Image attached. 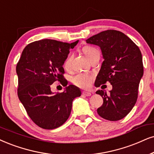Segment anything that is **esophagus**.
Here are the masks:
<instances>
[{"instance_id": "esophagus-1", "label": "esophagus", "mask_w": 154, "mask_h": 154, "mask_svg": "<svg viewBox=\"0 0 154 154\" xmlns=\"http://www.w3.org/2000/svg\"><path fill=\"white\" fill-rule=\"evenodd\" d=\"M82 94L84 96H86V97H89V96H91V92H89V91H82Z\"/></svg>"}]
</instances>
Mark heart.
I'll use <instances>...</instances> for the list:
<instances>
[{
    "label": "heart",
    "instance_id": "b5f03b06",
    "mask_svg": "<svg viewBox=\"0 0 154 154\" xmlns=\"http://www.w3.org/2000/svg\"><path fill=\"white\" fill-rule=\"evenodd\" d=\"M82 51L89 60L92 59L94 56L98 55V54L100 55V50L91 46H85L82 48ZM72 59V54H69L64 62L63 65L65 69H68L70 68ZM93 78H94V76L91 74L78 73L72 77V82L76 86L81 87V88H87L90 86L92 82Z\"/></svg>",
    "mask_w": 154,
    "mask_h": 154
}]
</instances>
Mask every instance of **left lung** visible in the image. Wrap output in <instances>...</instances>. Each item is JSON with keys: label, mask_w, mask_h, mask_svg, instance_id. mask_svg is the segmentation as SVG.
Wrapping results in <instances>:
<instances>
[{"label": "left lung", "mask_w": 154, "mask_h": 154, "mask_svg": "<svg viewBox=\"0 0 154 154\" xmlns=\"http://www.w3.org/2000/svg\"><path fill=\"white\" fill-rule=\"evenodd\" d=\"M86 42L100 47L104 58L95 86L99 87L107 82L112 85L109 94L104 90L96 91L104 101L97 113L109 121L122 119L137 102L139 82L143 75L141 52L129 37L118 30L103 31Z\"/></svg>", "instance_id": "obj_1"}]
</instances>
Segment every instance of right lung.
<instances>
[{
	"label": "right lung",
	"instance_id": "1",
	"mask_svg": "<svg viewBox=\"0 0 154 154\" xmlns=\"http://www.w3.org/2000/svg\"><path fill=\"white\" fill-rule=\"evenodd\" d=\"M79 40L67 43L50 39L28 44L16 66L18 77L17 96L35 124L45 129H54L70 115L72 101L81 96L78 87L70 85L61 93L51 91L59 81L67 86L63 65Z\"/></svg>",
	"mask_w": 154,
	"mask_h": 154
}]
</instances>
